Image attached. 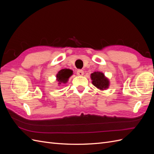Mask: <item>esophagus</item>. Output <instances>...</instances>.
Returning a JSON list of instances; mask_svg holds the SVG:
<instances>
[{
    "instance_id": "34e87169",
    "label": "esophagus",
    "mask_w": 154,
    "mask_h": 154,
    "mask_svg": "<svg viewBox=\"0 0 154 154\" xmlns=\"http://www.w3.org/2000/svg\"><path fill=\"white\" fill-rule=\"evenodd\" d=\"M83 74H84V72H83V71L82 69H78L77 71V75L78 76H82Z\"/></svg>"
}]
</instances>
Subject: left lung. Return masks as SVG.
Wrapping results in <instances>:
<instances>
[{
	"instance_id": "1",
	"label": "left lung",
	"mask_w": 154,
	"mask_h": 154,
	"mask_svg": "<svg viewBox=\"0 0 154 154\" xmlns=\"http://www.w3.org/2000/svg\"><path fill=\"white\" fill-rule=\"evenodd\" d=\"M92 83L96 87L101 90L106 89L109 87V81L105 77L104 74L100 72H94L91 74Z\"/></svg>"
}]
</instances>
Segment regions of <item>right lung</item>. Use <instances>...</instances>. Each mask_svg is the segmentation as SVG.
Instances as JSON below:
<instances>
[{
  "instance_id": "right-lung-1",
  "label": "right lung",
  "mask_w": 154,
  "mask_h": 154,
  "mask_svg": "<svg viewBox=\"0 0 154 154\" xmlns=\"http://www.w3.org/2000/svg\"><path fill=\"white\" fill-rule=\"evenodd\" d=\"M72 74V71L70 69H64L60 70L57 75V80L59 82V84L67 83L69 78L71 76Z\"/></svg>"
}]
</instances>
